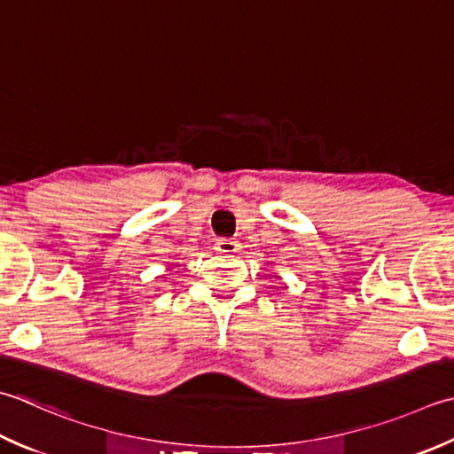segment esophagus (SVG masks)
Instances as JSON below:
<instances>
[{"label": "esophagus", "mask_w": 454, "mask_h": 454, "mask_svg": "<svg viewBox=\"0 0 454 454\" xmlns=\"http://www.w3.org/2000/svg\"><path fill=\"white\" fill-rule=\"evenodd\" d=\"M215 247H216V252H220V254H226V255H230V254H236V252H239V242H238V239H230V238H220V239H216V244H215Z\"/></svg>", "instance_id": "34e87169"}]
</instances>
